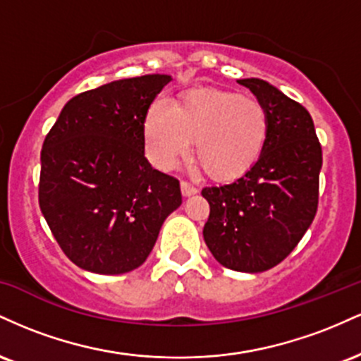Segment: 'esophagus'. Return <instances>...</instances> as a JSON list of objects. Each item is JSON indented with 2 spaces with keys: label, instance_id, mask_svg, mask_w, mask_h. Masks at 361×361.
<instances>
[{
  "label": "esophagus",
  "instance_id": "esophagus-1",
  "mask_svg": "<svg viewBox=\"0 0 361 361\" xmlns=\"http://www.w3.org/2000/svg\"><path fill=\"white\" fill-rule=\"evenodd\" d=\"M181 193H183V197H192V195H195L198 192L197 188H195L193 185H190V183H186V181H181Z\"/></svg>",
  "mask_w": 361,
  "mask_h": 361
}]
</instances>
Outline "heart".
I'll use <instances>...</instances> for the list:
<instances>
[{"label": "heart", "mask_w": 361, "mask_h": 361, "mask_svg": "<svg viewBox=\"0 0 361 361\" xmlns=\"http://www.w3.org/2000/svg\"><path fill=\"white\" fill-rule=\"evenodd\" d=\"M267 135L264 106L229 91H192L180 106L159 97L144 120L146 154L156 168L171 169L197 139L198 163L217 180L244 175L259 159Z\"/></svg>", "instance_id": "obj_1"}]
</instances>
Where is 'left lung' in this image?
<instances>
[{
  "instance_id": "obj_1",
  "label": "left lung",
  "mask_w": 361,
  "mask_h": 361,
  "mask_svg": "<svg viewBox=\"0 0 361 361\" xmlns=\"http://www.w3.org/2000/svg\"><path fill=\"white\" fill-rule=\"evenodd\" d=\"M238 82L267 110V142L241 178L202 190L210 205L204 239L222 267L259 273L287 258L316 217L322 151L300 103L258 78Z\"/></svg>"
}]
</instances>
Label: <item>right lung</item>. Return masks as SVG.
I'll use <instances>...</instances> for the list:
<instances>
[{"mask_svg":"<svg viewBox=\"0 0 361 361\" xmlns=\"http://www.w3.org/2000/svg\"><path fill=\"white\" fill-rule=\"evenodd\" d=\"M168 74L106 82L64 105L40 152L39 204L64 255L86 271L139 268L181 205L180 181L144 156V120Z\"/></svg>","mask_w":361,"mask_h":361,"instance_id":"right-lung-1","label":"right lung"}]
</instances>
